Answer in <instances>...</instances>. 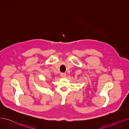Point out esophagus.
<instances>
[{
    "mask_svg": "<svg viewBox=\"0 0 129 129\" xmlns=\"http://www.w3.org/2000/svg\"><path fill=\"white\" fill-rule=\"evenodd\" d=\"M60 77L61 78H65L66 77V74L65 73H61L60 74Z\"/></svg>",
    "mask_w": 129,
    "mask_h": 129,
    "instance_id": "1",
    "label": "esophagus"
}]
</instances>
